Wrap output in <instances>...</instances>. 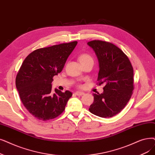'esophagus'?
<instances>
[{
    "instance_id": "34e87169",
    "label": "esophagus",
    "mask_w": 155,
    "mask_h": 155,
    "mask_svg": "<svg viewBox=\"0 0 155 155\" xmlns=\"http://www.w3.org/2000/svg\"><path fill=\"white\" fill-rule=\"evenodd\" d=\"M75 95H77V96H82V95H84V92H78V91H77V92H75Z\"/></svg>"
}]
</instances>
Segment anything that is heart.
Segmentation results:
<instances>
[{
    "mask_svg": "<svg viewBox=\"0 0 155 155\" xmlns=\"http://www.w3.org/2000/svg\"><path fill=\"white\" fill-rule=\"evenodd\" d=\"M79 60L80 62H84V61H93V59L88 54H83L79 58Z\"/></svg>",
    "mask_w": 155,
    "mask_h": 155,
    "instance_id": "heart-1",
    "label": "heart"
}]
</instances>
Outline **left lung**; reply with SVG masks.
Returning <instances> with one entry per match:
<instances>
[{
  "instance_id": "left-lung-1",
  "label": "left lung",
  "mask_w": 155,
  "mask_h": 155,
  "mask_svg": "<svg viewBox=\"0 0 155 155\" xmlns=\"http://www.w3.org/2000/svg\"><path fill=\"white\" fill-rule=\"evenodd\" d=\"M88 45L95 51L99 63L98 84H105L102 94H94L89 111L110 118L122 111L130 100L134 85V70L129 58L112 43L94 40Z\"/></svg>"
}]
</instances>
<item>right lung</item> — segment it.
<instances>
[{"instance_id": "right-lung-1", "label": "right lung", "mask_w": 155, "mask_h": 155, "mask_svg": "<svg viewBox=\"0 0 155 155\" xmlns=\"http://www.w3.org/2000/svg\"><path fill=\"white\" fill-rule=\"evenodd\" d=\"M77 41L35 50L23 61L16 77V86L21 101L28 112L38 120L55 118L64 111L69 91L52 92L53 77L64 66Z\"/></svg>"}]
</instances>
